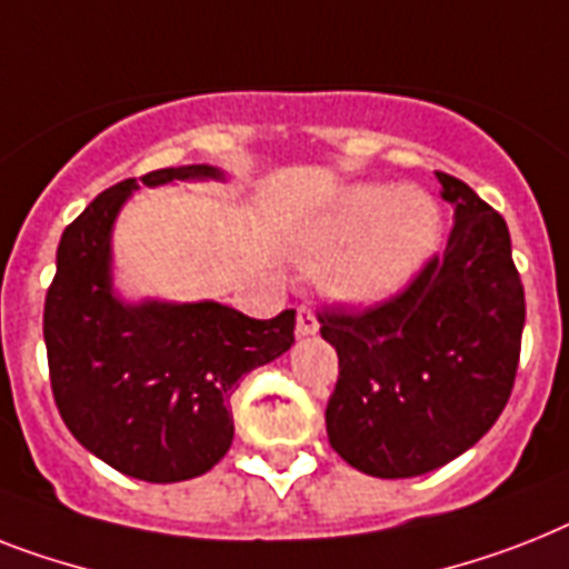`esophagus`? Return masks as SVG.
Returning <instances> with one entry per match:
<instances>
[{"label": "esophagus", "mask_w": 569, "mask_h": 569, "mask_svg": "<svg viewBox=\"0 0 569 569\" xmlns=\"http://www.w3.org/2000/svg\"><path fill=\"white\" fill-rule=\"evenodd\" d=\"M298 336H312V332H318V318L316 312L309 307H298Z\"/></svg>", "instance_id": "1"}]
</instances>
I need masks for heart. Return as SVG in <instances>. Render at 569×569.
Returning <instances> with one entry per match:
<instances>
[{
    "label": "heart",
    "instance_id": "b5f03b06",
    "mask_svg": "<svg viewBox=\"0 0 569 569\" xmlns=\"http://www.w3.org/2000/svg\"><path fill=\"white\" fill-rule=\"evenodd\" d=\"M441 212L412 187L348 189L300 242V257L321 262V283L341 300H380L418 274L436 251Z\"/></svg>",
    "mask_w": 569,
    "mask_h": 569
}]
</instances>
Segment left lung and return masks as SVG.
<instances>
[{
    "mask_svg": "<svg viewBox=\"0 0 569 569\" xmlns=\"http://www.w3.org/2000/svg\"><path fill=\"white\" fill-rule=\"evenodd\" d=\"M456 207L445 253L368 309H321L339 353L327 438L350 468L406 479L441 468L497 423L520 362L523 283L506 219L438 172Z\"/></svg>",
    "mask_w": 569,
    "mask_h": 569,
    "instance_id": "left-lung-1",
    "label": "left lung"
}]
</instances>
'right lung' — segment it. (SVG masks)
Here are the masks:
<instances>
[{"instance_id":"add662e5","label":"right lung","mask_w":569,"mask_h":569,"mask_svg":"<svg viewBox=\"0 0 569 569\" xmlns=\"http://www.w3.org/2000/svg\"><path fill=\"white\" fill-rule=\"evenodd\" d=\"M221 178L212 166L142 174L146 187ZM128 178L60 237L43 339L54 406L92 456L142 482H183L233 445L230 397L244 373L292 348L295 309L260 321L221 303H122L110 289V228Z\"/></svg>"}]
</instances>
